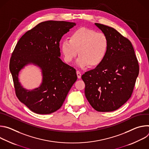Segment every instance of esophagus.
I'll return each mask as SVG.
<instances>
[{"mask_svg":"<svg viewBox=\"0 0 149 149\" xmlns=\"http://www.w3.org/2000/svg\"><path fill=\"white\" fill-rule=\"evenodd\" d=\"M77 77H78V78H81V72L79 71H77Z\"/></svg>","mask_w":149,"mask_h":149,"instance_id":"obj_1","label":"esophagus"}]
</instances>
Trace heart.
<instances>
[{"instance_id":"b5f03b06","label":"heart","mask_w":149,"mask_h":149,"mask_svg":"<svg viewBox=\"0 0 149 149\" xmlns=\"http://www.w3.org/2000/svg\"><path fill=\"white\" fill-rule=\"evenodd\" d=\"M108 48L109 41L105 35L85 27L75 30L69 39L63 40L61 44V52L67 63H71L78 52L76 64L81 68L99 66L105 59Z\"/></svg>"}]
</instances>
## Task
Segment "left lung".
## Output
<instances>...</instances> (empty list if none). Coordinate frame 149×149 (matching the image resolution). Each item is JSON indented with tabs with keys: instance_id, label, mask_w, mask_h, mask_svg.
Wrapping results in <instances>:
<instances>
[{
	"instance_id": "8db88e82",
	"label": "left lung",
	"mask_w": 149,
	"mask_h": 149,
	"mask_svg": "<svg viewBox=\"0 0 149 149\" xmlns=\"http://www.w3.org/2000/svg\"><path fill=\"white\" fill-rule=\"evenodd\" d=\"M95 25L107 36L109 48L101 64L85 72V95L93 108L100 112L117 110L132 96L139 65L131 42L115 29Z\"/></svg>"
}]
</instances>
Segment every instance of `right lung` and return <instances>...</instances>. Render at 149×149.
I'll use <instances>...</instances> for the list:
<instances>
[{"mask_svg":"<svg viewBox=\"0 0 149 149\" xmlns=\"http://www.w3.org/2000/svg\"><path fill=\"white\" fill-rule=\"evenodd\" d=\"M75 25L65 21L41 22L21 37L13 50L9 70L16 96L36 114H51L59 109L77 79L76 70L59 58V41ZM29 63L39 66L42 74L41 86L32 91L24 89L18 78L19 71Z\"/></svg>","mask_w":149,"mask_h":149,"instance_id":"add662e5","label":"right lung"}]
</instances>
